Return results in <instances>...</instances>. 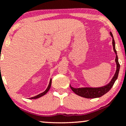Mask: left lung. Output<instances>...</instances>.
I'll return each instance as SVG.
<instances>
[{
	"instance_id": "1",
	"label": "left lung",
	"mask_w": 126,
	"mask_h": 126,
	"mask_svg": "<svg viewBox=\"0 0 126 126\" xmlns=\"http://www.w3.org/2000/svg\"><path fill=\"white\" fill-rule=\"evenodd\" d=\"M110 35L112 37V45H113V50H114L115 53L117 55V51L115 50V41L113 40L112 33L111 32H110ZM115 62L116 63H117V70H116L115 74H114V76L113 77L110 83H108L106 86L100 88H74L71 87L70 86V88H71V90L76 94L81 96V97H85V98H94L101 97V96L108 93L111 89L115 80L117 79L120 67V63H118V58L117 55H116Z\"/></svg>"
}]
</instances>
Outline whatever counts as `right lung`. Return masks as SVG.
Returning <instances> with one entry per match:
<instances>
[{
	"label": "right lung",
	"instance_id": "add662e5",
	"mask_svg": "<svg viewBox=\"0 0 126 126\" xmlns=\"http://www.w3.org/2000/svg\"><path fill=\"white\" fill-rule=\"evenodd\" d=\"M51 84H52V79H50V83L49 84H48V87H47V88L46 89V90L45 91H44L43 93H41V94H38V95L35 96V97H31V99H36V98H40V97H42V96H43L44 95H45L47 93V92L48 91V90H50V86H51Z\"/></svg>",
	"mask_w": 126,
	"mask_h": 126
}]
</instances>
